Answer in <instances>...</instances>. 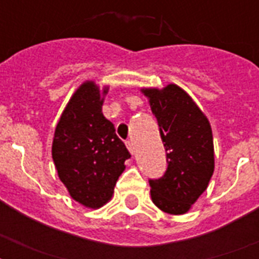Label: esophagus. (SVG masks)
<instances>
[{"label":"esophagus","mask_w":259,"mask_h":259,"mask_svg":"<svg viewBox=\"0 0 259 259\" xmlns=\"http://www.w3.org/2000/svg\"><path fill=\"white\" fill-rule=\"evenodd\" d=\"M126 146H127V149H129L130 153L134 154V152H136V150H134V144H133V141H130V140H127V141H126Z\"/></svg>","instance_id":"34e87169"}]
</instances>
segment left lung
Segmentation results:
<instances>
[{"instance_id":"1","label":"left lung","mask_w":259,"mask_h":259,"mask_svg":"<svg viewBox=\"0 0 259 259\" xmlns=\"http://www.w3.org/2000/svg\"><path fill=\"white\" fill-rule=\"evenodd\" d=\"M157 119L166 153V170L149 179L152 200L164 212H187L213 173L212 130L208 119L176 84L144 90Z\"/></svg>"}]
</instances>
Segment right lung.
<instances>
[{"mask_svg":"<svg viewBox=\"0 0 259 259\" xmlns=\"http://www.w3.org/2000/svg\"><path fill=\"white\" fill-rule=\"evenodd\" d=\"M129 150L102 114L98 87L87 82L72 95L55 130L52 158L71 197L98 208L113 195Z\"/></svg>","mask_w":259,"mask_h":259,"instance_id":"1","label":"right lung"}]
</instances>
